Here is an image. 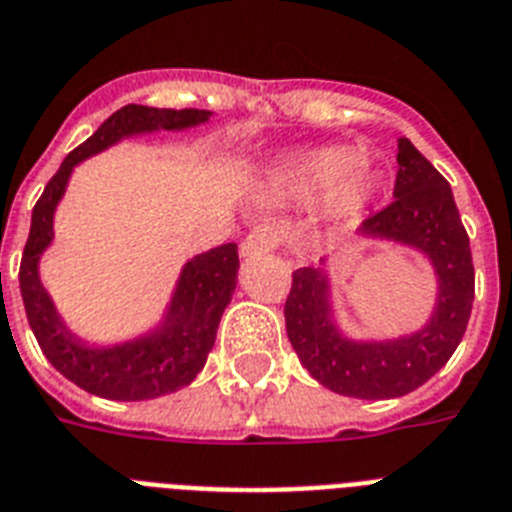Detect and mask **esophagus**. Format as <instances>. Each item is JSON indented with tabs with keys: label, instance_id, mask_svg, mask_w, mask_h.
I'll use <instances>...</instances> for the list:
<instances>
[{
	"label": "esophagus",
	"instance_id": "obj_1",
	"mask_svg": "<svg viewBox=\"0 0 512 512\" xmlns=\"http://www.w3.org/2000/svg\"><path fill=\"white\" fill-rule=\"evenodd\" d=\"M281 242H284V231L281 228L260 226L255 231H249L239 252H242V257H260L270 252V249H276Z\"/></svg>",
	"mask_w": 512,
	"mask_h": 512
}]
</instances>
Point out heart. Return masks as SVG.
I'll list each match as a JSON object with an SVG mask.
<instances>
[{
    "instance_id": "b5f03b06",
    "label": "heart",
    "mask_w": 512,
    "mask_h": 512,
    "mask_svg": "<svg viewBox=\"0 0 512 512\" xmlns=\"http://www.w3.org/2000/svg\"><path fill=\"white\" fill-rule=\"evenodd\" d=\"M355 147L297 149L270 168V194L281 202H321L323 218L350 223L376 194V178Z\"/></svg>"
}]
</instances>
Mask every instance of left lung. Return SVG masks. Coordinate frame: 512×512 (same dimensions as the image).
<instances>
[{"label": "left lung", "mask_w": 512, "mask_h": 512, "mask_svg": "<svg viewBox=\"0 0 512 512\" xmlns=\"http://www.w3.org/2000/svg\"><path fill=\"white\" fill-rule=\"evenodd\" d=\"M397 165L394 202L365 218L357 236L402 244L429 260L436 302L426 326L394 339L347 336L334 318L326 260L294 270L284 307L299 363L318 384L357 400H392L426 384L458 350L473 307L471 242L450 184L410 139L397 141Z\"/></svg>", "instance_id": "left-lung-1"}]
</instances>
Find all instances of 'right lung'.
I'll return each instance as SVG.
<instances>
[{"label":"right lung","instance_id":"1","mask_svg":"<svg viewBox=\"0 0 512 512\" xmlns=\"http://www.w3.org/2000/svg\"><path fill=\"white\" fill-rule=\"evenodd\" d=\"M210 115V110L120 107L62 160L60 170L44 186V194L33 207L31 234L20 260V294L28 323L49 363L89 394L105 400L141 402L189 386L213 350L220 315L236 289L239 255L236 244H220L191 257L181 268L165 318L152 331L110 347H91L65 326L39 278V260L54 239V210L68 189L73 168L86 157L99 155L128 136L202 126Z\"/></svg>","mask_w":512,"mask_h":512}]
</instances>
